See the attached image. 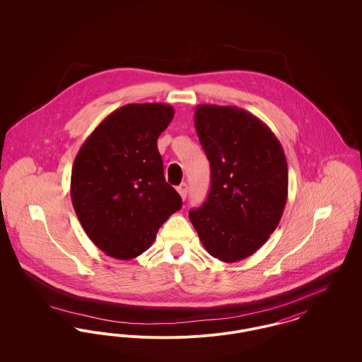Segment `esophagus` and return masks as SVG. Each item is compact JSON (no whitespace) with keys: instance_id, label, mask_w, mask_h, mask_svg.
<instances>
[{"instance_id":"1","label":"esophagus","mask_w":362,"mask_h":362,"mask_svg":"<svg viewBox=\"0 0 362 362\" xmlns=\"http://www.w3.org/2000/svg\"><path fill=\"white\" fill-rule=\"evenodd\" d=\"M187 185L186 183H182L180 186H177V192L180 194V197H182V199H186V197H187Z\"/></svg>"}]
</instances>
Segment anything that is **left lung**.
Masks as SVG:
<instances>
[{
    "label": "left lung",
    "instance_id": "obj_1",
    "mask_svg": "<svg viewBox=\"0 0 362 362\" xmlns=\"http://www.w3.org/2000/svg\"><path fill=\"white\" fill-rule=\"evenodd\" d=\"M194 123L211 186L189 221L207 252L226 263L248 258L276 230L288 199V163L274 133L248 111L199 104Z\"/></svg>",
    "mask_w": 362,
    "mask_h": 362
}]
</instances>
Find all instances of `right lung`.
<instances>
[{
	"instance_id": "right-lung-1",
	"label": "right lung",
	"mask_w": 362,
	"mask_h": 362,
	"mask_svg": "<svg viewBox=\"0 0 362 362\" xmlns=\"http://www.w3.org/2000/svg\"><path fill=\"white\" fill-rule=\"evenodd\" d=\"M170 104H126L111 112L74 158L70 195L88 238L111 258L145 252L182 198L165 182L157 138L173 118Z\"/></svg>"
}]
</instances>
